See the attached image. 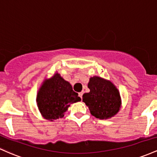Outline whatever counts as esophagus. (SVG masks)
<instances>
[{"label":"esophagus","instance_id":"esophagus-1","mask_svg":"<svg viewBox=\"0 0 157 157\" xmlns=\"http://www.w3.org/2000/svg\"><path fill=\"white\" fill-rule=\"evenodd\" d=\"M83 93H84L83 91H82V92L78 93V96H79V97L82 98V96H83Z\"/></svg>","mask_w":157,"mask_h":157}]
</instances>
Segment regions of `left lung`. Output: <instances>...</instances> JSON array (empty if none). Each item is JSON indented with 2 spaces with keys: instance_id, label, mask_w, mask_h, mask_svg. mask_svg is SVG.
Instances as JSON below:
<instances>
[{
  "instance_id": "8db88e82",
  "label": "left lung",
  "mask_w": 157,
  "mask_h": 157,
  "mask_svg": "<svg viewBox=\"0 0 157 157\" xmlns=\"http://www.w3.org/2000/svg\"><path fill=\"white\" fill-rule=\"evenodd\" d=\"M87 87L89 93L82 96V101L93 117L108 119L117 115L121 107L119 90L110 81L99 76L90 78Z\"/></svg>"
}]
</instances>
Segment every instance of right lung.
Returning a JSON list of instances; mask_svg holds the SVG:
<instances>
[{
	"mask_svg": "<svg viewBox=\"0 0 157 157\" xmlns=\"http://www.w3.org/2000/svg\"><path fill=\"white\" fill-rule=\"evenodd\" d=\"M78 96L70 82L56 72L42 82L37 93V106L44 119L53 121L64 117L71 104L81 101Z\"/></svg>",
	"mask_w": 157,
	"mask_h": 157,
	"instance_id": "1",
	"label": "right lung"
}]
</instances>
